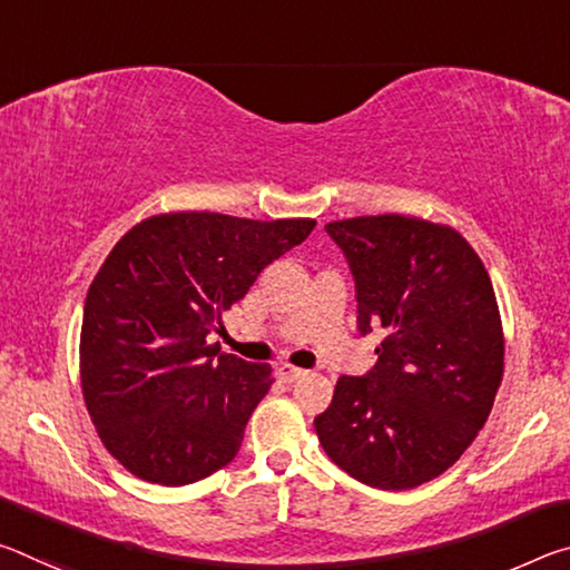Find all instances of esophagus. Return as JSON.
<instances>
[{
	"label": "esophagus",
	"mask_w": 570,
	"mask_h": 570,
	"mask_svg": "<svg viewBox=\"0 0 570 570\" xmlns=\"http://www.w3.org/2000/svg\"><path fill=\"white\" fill-rule=\"evenodd\" d=\"M276 374H278V377H282L284 382H296V380H302L306 372L298 370V366H292V364H282V366H278V370H276Z\"/></svg>",
	"instance_id": "34e87169"
}]
</instances>
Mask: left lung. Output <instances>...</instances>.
Returning a JSON list of instances; mask_svg holds the SVG:
<instances>
[{
  "label": "left lung",
  "instance_id": "left-lung-1",
  "mask_svg": "<svg viewBox=\"0 0 570 570\" xmlns=\"http://www.w3.org/2000/svg\"><path fill=\"white\" fill-rule=\"evenodd\" d=\"M356 282L360 332L380 324L366 377H342L314 430L364 485L407 490L455 465L503 382L493 282L455 228L384 214L326 224Z\"/></svg>",
  "mask_w": 570,
  "mask_h": 570
}]
</instances>
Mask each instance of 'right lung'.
Wrapping results in <instances>:
<instances>
[{
	"mask_svg": "<svg viewBox=\"0 0 570 570\" xmlns=\"http://www.w3.org/2000/svg\"><path fill=\"white\" fill-rule=\"evenodd\" d=\"M314 226L180 210L142 218L112 246L85 298L80 384L105 450L135 478L190 485L236 458L272 366L206 334Z\"/></svg>",
	"mask_w": 570,
	"mask_h": 570,
	"instance_id": "right-lung-1",
	"label": "right lung"
}]
</instances>
